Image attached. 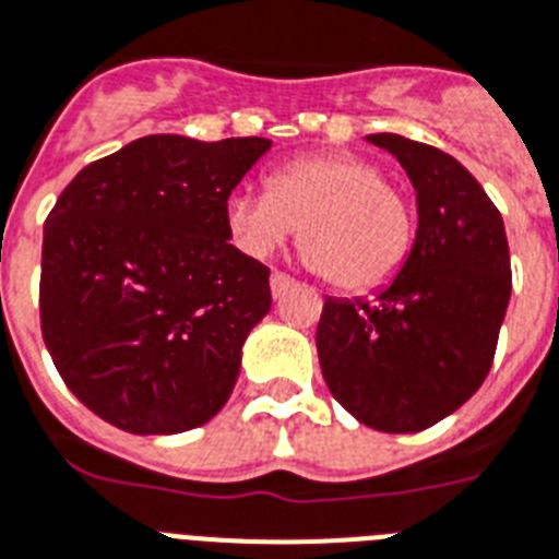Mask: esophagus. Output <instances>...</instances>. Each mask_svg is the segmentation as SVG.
<instances>
[{
	"label": "esophagus",
	"mask_w": 559,
	"mask_h": 559,
	"mask_svg": "<svg viewBox=\"0 0 559 559\" xmlns=\"http://www.w3.org/2000/svg\"><path fill=\"white\" fill-rule=\"evenodd\" d=\"M293 287H298V284H295L289 275H284V272H272V278H270L272 298H284V295H287Z\"/></svg>",
	"instance_id": "esophagus-1"
}]
</instances>
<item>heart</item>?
I'll return each instance as SVG.
<instances>
[{
	"mask_svg": "<svg viewBox=\"0 0 559 559\" xmlns=\"http://www.w3.org/2000/svg\"><path fill=\"white\" fill-rule=\"evenodd\" d=\"M226 224L238 247L264 258L301 233L307 264L335 287H382L405 264L413 215L379 166L350 154L287 163L270 177V192L240 189L226 201Z\"/></svg>",
	"mask_w": 559,
	"mask_h": 559,
	"instance_id": "obj_1",
	"label": "heart"
}]
</instances>
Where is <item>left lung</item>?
Wrapping results in <instances>:
<instances>
[{
	"label": "left lung",
	"mask_w": 559,
	"mask_h": 559,
	"mask_svg": "<svg viewBox=\"0 0 559 559\" xmlns=\"http://www.w3.org/2000/svg\"><path fill=\"white\" fill-rule=\"evenodd\" d=\"M416 189V238L373 298H326L316 347L335 402L361 425L416 433L460 411L491 370L511 298L502 215L442 148L367 134Z\"/></svg>",
	"instance_id": "obj_1"
}]
</instances>
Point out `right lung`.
I'll return each mask as SVG.
<instances>
[{
  "mask_svg": "<svg viewBox=\"0 0 559 559\" xmlns=\"http://www.w3.org/2000/svg\"><path fill=\"white\" fill-rule=\"evenodd\" d=\"M148 134L88 163L45 221L39 319L68 390L140 437L206 425L272 307L270 270L229 243L226 201L266 152Z\"/></svg>",
  "mask_w": 559,
  "mask_h": 559,
  "instance_id": "right-lung-1",
  "label": "right lung"
}]
</instances>
